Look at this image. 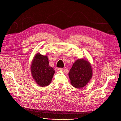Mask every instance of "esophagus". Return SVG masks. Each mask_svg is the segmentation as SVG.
Listing matches in <instances>:
<instances>
[{
	"label": "esophagus",
	"mask_w": 121,
	"mask_h": 121,
	"mask_svg": "<svg viewBox=\"0 0 121 121\" xmlns=\"http://www.w3.org/2000/svg\"><path fill=\"white\" fill-rule=\"evenodd\" d=\"M58 71H63L64 69L62 68H58Z\"/></svg>",
	"instance_id": "esophagus-1"
}]
</instances>
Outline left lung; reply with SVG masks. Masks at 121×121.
Instances as JSON below:
<instances>
[{
	"label": "left lung",
	"instance_id": "obj_1",
	"mask_svg": "<svg viewBox=\"0 0 121 121\" xmlns=\"http://www.w3.org/2000/svg\"><path fill=\"white\" fill-rule=\"evenodd\" d=\"M68 75L71 85L76 88L85 86L93 76V69L90 62L84 58L78 59L73 64Z\"/></svg>",
	"mask_w": 121,
	"mask_h": 121
}]
</instances>
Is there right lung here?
Returning a JSON list of instances; mask_svg holds the SVG:
<instances>
[{
	"mask_svg": "<svg viewBox=\"0 0 121 121\" xmlns=\"http://www.w3.org/2000/svg\"><path fill=\"white\" fill-rule=\"evenodd\" d=\"M30 69L33 78L38 85L45 87L51 83L55 71L49 66L47 55L36 53L32 61Z\"/></svg>",
	"mask_w": 121,
	"mask_h": 121,
	"instance_id": "1",
	"label": "right lung"
}]
</instances>
